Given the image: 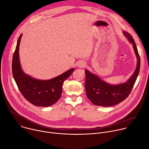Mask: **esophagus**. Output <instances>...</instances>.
Here are the masks:
<instances>
[{"label": "esophagus", "mask_w": 149, "mask_h": 149, "mask_svg": "<svg viewBox=\"0 0 149 149\" xmlns=\"http://www.w3.org/2000/svg\"><path fill=\"white\" fill-rule=\"evenodd\" d=\"M78 67L79 68H85L86 67V63H85L83 61H79L78 63Z\"/></svg>", "instance_id": "esophagus-1"}]
</instances>
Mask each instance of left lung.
Wrapping results in <instances>:
<instances>
[{"label": "left lung", "mask_w": 149, "mask_h": 149, "mask_svg": "<svg viewBox=\"0 0 149 149\" xmlns=\"http://www.w3.org/2000/svg\"><path fill=\"white\" fill-rule=\"evenodd\" d=\"M123 34L133 45L137 58V67L128 81L117 85L108 84L89 71L85 70L86 94L88 99L95 105L110 107L124 101L130 94L138 77L140 67V58L136 43L129 33L123 31Z\"/></svg>", "instance_id": "1"}]
</instances>
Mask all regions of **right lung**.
<instances>
[{"label": "right lung", "instance_id": "add662e5", "mask_svg": "<svg viewBox=\"0 0 149 149\" xmlns=\"http://www.w3.org/2000/svg\"><path fill=\"white\" fill-rule=\"evenodd\" d=\"M22 34L18 38L12 59V74L17 86L29 102L39 107H48L61 97L63 82L74 71L71 68L62 74L48 80L37 79L26 74L21 68L19 48Z\"/></svg>", "mask_w": 149, "mask_h": 149}]
</instances>
